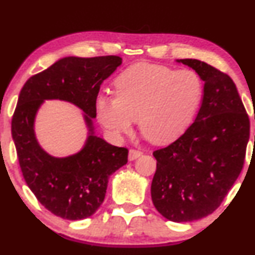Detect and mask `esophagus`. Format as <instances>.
<instances>
[{
    "mask_svg": "<svg viewBox=\"0 0 255 255\" xmlns=\"http://www.w3.org/2000/svg\"><path fill=\"white\" fill-rule=\"evenodd\" d=\"M141 154H142L141 151L133 150V148H131V150H129V153H128V159L134 160V159H136V158H139Z\"/></svg>",
    "mask_w": 255,
    "mask_h": 255,
    "instance_id": "34e87169",
    "label": "esophagus"
}]
</instances>
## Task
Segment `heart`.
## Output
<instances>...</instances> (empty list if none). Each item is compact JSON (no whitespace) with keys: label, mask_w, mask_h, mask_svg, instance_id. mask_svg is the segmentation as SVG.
I'll use <instances>...</instances> for the list:
<instances>
[{"label":"heart","mask_w":255,"mask_h":255,"mask_svg":"<svg viewBox=\"0 0 255 255\" xmlns=\"http://www.w3.org/2000/svg\"><path fill=\"white\" fill-rule=\"evenodd\" d=\"M116 96L96 98L98 121L113 136L130 133L137 118L140 129L153 144L164 145L182 135L197 115L204 95L200 75L192 69L136 63L114 81Z\"/></svg>","instance_id":"obj_1"}]
</instances>
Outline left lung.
Instances as JSON below:
<instances>
[{
  "mask_svg": "<svg viewBox=\"0 0 255 255\" xmlns=\"http://www.w3.org/2000/svg\"><path fill=\"white\" fill-rule=\"evenodd\" d=\"M176 62L200 75L204 95L194 122L172 144L153 152L151 198L163 217L182 223L215 211L239 177L250 119L229 75L194 58Z\"/></svg>",
  "mask_w": 255,
  "mask_h": 255,
  "instance_id": "1",
  "label": "left lung"
}]
</instances>
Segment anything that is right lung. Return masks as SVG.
<instances>
[{"label":"right lung","instance_id":"add662e5","mask_svg":"<svg viewBox=\"0 0 255 255\" xmlns=\"http://www.w3.org/2000/svg\"><path fill=\"white\" fill-rule=\"evenodd\" d=\"M119 56L60 58L26 81L11 120V136L25 182L40 204L63 219L90 217L105 198L108 181L127 164L128 150L96 135V98L101 85L121 66ZM68 101L83 111L88 137L83 148L55 157L39 145L34 130L37 110L45 100Z\"/></svg>","mask_w":255,"mask_h":255}]
</instances>
